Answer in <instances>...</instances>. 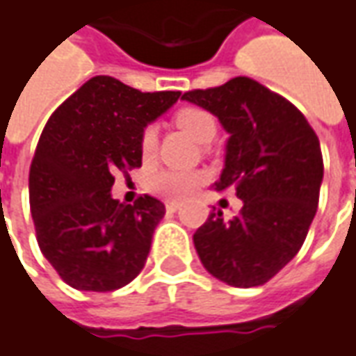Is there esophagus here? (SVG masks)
I'll return each mask as SVG.
<instances>
[{"label":"esophagus","instance_id":"esophagus-1","mask_svg":"<svg viewBox=\"0 0 356 356\" xmlns=\"http://www.w3.org/2000/svg\"><path fill=\"white\" fill-rule=\"evenodd\" d=\"M166 209L172 211V213H174V211L180 209V203H178V202H166Z\"/></svg>","mask_w":356,"mask_h":356}]
</instances>
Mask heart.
<instances>
[{
    "label": "heart",
    "instance_id": "b5f03b06",
    "mask_svg": "<svg viewBox=\"0 0 356 356\" xmlns=\"http://www.w3.org/2000/svg\"><path fill=\"white\" fill-rule=\"evenodd\" d=\"M176 126L184 129L188 136H192L200 143H207L217 134V120L211 116L203 108H182L174 116ZM141 149L143 154H153L156 149V129L149 126L141 136ZM205 176L202 172H182V170H164L159 172L151 180V188L154 192L174 197V200H184L195 192V188L203 184Z\"/></svg>",
    "mask_w": 356,
    "mask_h": 356
}]
</instances>
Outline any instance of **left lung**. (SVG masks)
<instances>
[{
	"label": "left lung",
	"instance_id": "8db88e82",
	"mask_svg": "<svg viewBox=\"0 0 356 356\" xmlns=\"http://www.w3.org/2000/svg\"><path fill=\"white\" fill-rule=\"evenodd\" d=\"M182 100L211 112L229 134L225 166L213 188L236 190L238 217L211 213L193 234L203 267L227 285L267 283L298 254L320 200V141L300 110L248 77Z\"/></svg>",
	"mask_w": 356,
	"mask_h": 356
}]
</instances>
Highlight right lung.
<instances>
[{
  "label": "right lung",
  "instance_id": "obj_1",
  "mask_svg": "<svg viewBox=\"0 0 356 356\" xmlns=\"http://www.w3.org/2000/svg\"><path fill=\"white\" fill-rule=\"evenodd\" d=\"M178 90L141 92L99 75L48 120L36 147L29 197L38 246L77 291L106 293L143 269L164 203L112 197L114 174L141 166V136L180 99Z\"/></svg>",
  "mask_w": 356,
  "mask_h": 356
}]
</instances>
